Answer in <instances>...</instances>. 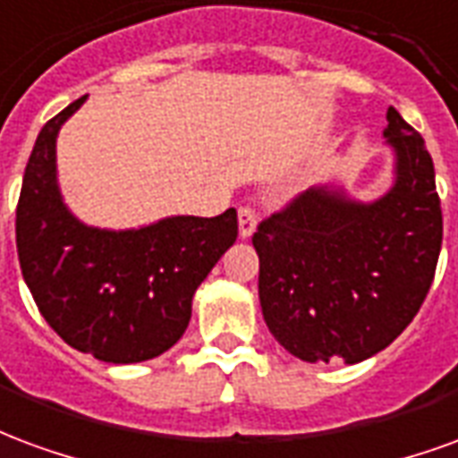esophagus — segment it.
I'll return each mask as SVG.
<instances>
[{
  "label": "esophagus",
  "mask_w": 458,
  "mask_h": 458,
  "mask_svg": "<svg viewBox=\"0 0 458 458\" xmlns=\"http://www.w3.org/2000/svg\"><path fill=\"white\" fill-rule=\"evenodd\" d=\"M259 226V215L251 207H239V236L242 239H251V233Z\"/></svg>",
  "instance_id": "1"
}]
</instances>
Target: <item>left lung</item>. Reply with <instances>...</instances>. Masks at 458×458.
<instances>
[{
  "mask_svg": "<svg viewBox=\"0 0 458 458\" xmlns=\"http://www.w3.org/2000/svg\"><path fill=\"white\" fill-rule=\"evenodd\" d=\"M393 182L356 199L310 188L253 233L263 319L307 363H359L398 339L427 298L442 249V207L425 139L388 109Z\"/></svg>",
  "mask_w": 458,
  "mask_h": 458,
  "instance_id": "1",
  "label": "left lung"
}]
</instances>
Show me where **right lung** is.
<instances>
[{"instance_id": "add662e5", "label": "right lung", "mask_w": 458, "mask_h": 458, "mask_svg": "<svg viewBox=\"0 0 458 458\" xmlns=\"http://www.w3.org/2000/svg\"><path fill=\"white\" fill-rule=\"evenodd\" d=\"M80 97L46 123L23 173L16 251L26 285L53 332L106 363H139L185 335L192 298L236 242V209L163 216L136 229L89 226L58 185L55 141L85 105Z\"/></svg>"}]
</instances>
